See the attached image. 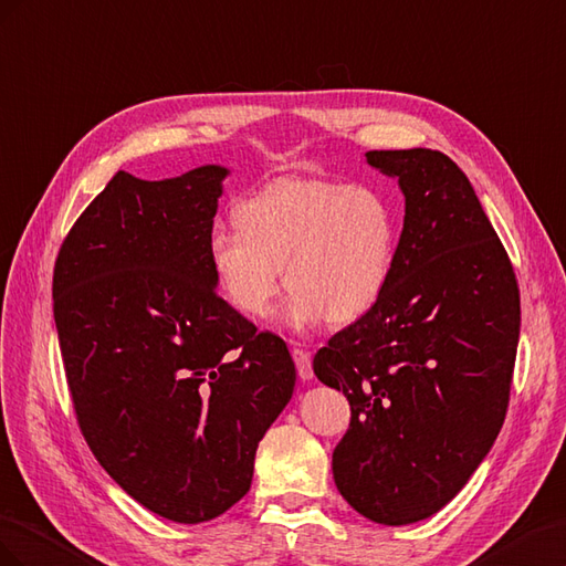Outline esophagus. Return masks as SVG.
<instances>
[{"label":"esophagus","instance_id":"1","mask_svg":"<svg viewBox=\"0 0 566 566\" xmlns=\"http://www.w3.org/2000/svg\"><path fill=\"white\" fill-rule=\"evenodd\" d=\"M292 358H294V363H296L298 377H301L303 381L313 379V360H311V353H305V350H301V348H294V350H292Z\"/></svg>","mask_w":566,"mask_h":566}]
</instances>
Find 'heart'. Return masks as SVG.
Masks as SVG:
<instances>
[{"instance_id":"heart-1","label":"heart","mask_w":566,"mask_h":566,"mask_svg":"<svg viewBox=\"0 0 566 566\" xmlns=\"http://www.w3.org/2000/svg\"><path fill=\"white\" fill-rule=\"evenodd\" d=\"M234 222L213 230L208 261L220 294L244 317L270 315L282 268L294 329L360 319L391 282L396 213L369 185L280 177L241 201Z\"/></svg>"}]
</instances>
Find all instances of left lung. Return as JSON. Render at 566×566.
Wrapping results in <instances>:
<instances>
[{"label":"left lung","instance_id":"left-lung-1","mask_svg":"<svg viewBox=\"0 0 566 566\" xmlns=\"http://www.w3.org/2000/svg\"><path fill=\"white\" fill-rule=\"evenodd\" d=\"M396 177L406 218L391 282L315 353L350 424L332 455L353 510L406 526L453 500L505 422L520 286L467 175L441 151H367Z\"/></svg>","mask_w":566,"mask_h":566}]
</instances>
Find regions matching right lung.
<instances>
[{"label": "right lung", "mask_w": 566, "mask_h": 566, "mask_svg": "<svg viewBox=\"0 0 566 566\" xmlns=\"http://www.w3.org/2000/svg\"><path fill=\"white\" fill-rule=\"evenodd\" d=\"M228 168L118 170L63 239L54 322L80 431L139 505L177 524L247 495L296 367L216 292L208 261Z\"/></svg>", "instance_id": "1"}]
</instances>
